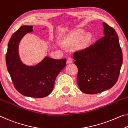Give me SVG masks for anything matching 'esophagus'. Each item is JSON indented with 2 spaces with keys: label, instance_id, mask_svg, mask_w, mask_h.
<instances>
[{
  "label": "esophagus",
  "instance_id": "1",
  "mask_svg": "<svg viewBox=\"0 0 128 128\" xmlns=\"http://www.w3.org/2000/svg\"><path fill=\"white\" fill-rule=\"evenodd\" d=\"M73 62V60L71 58H67V62L68 64H70Z\"/></svg>",
  "mask_w": 128,
  "mask_h": 128
}]
</instances>
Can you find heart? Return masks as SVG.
<instances>
[{
	"instance_id": "obj_1",
	"label": "heart",
	"mask_w": 128,
	"mask_h": 128,
	"mask_svg": "<svg viewBox=\"0 0 128 128\" xmlns=\"http://www.w3.org/2000/svg\"><path fill=\"white\" fill-rule=\"evenodd\" d=\"M83 34V32L82 31H78L75 34L74 36L72 38L73 41H78L80 39V38H82V36ZM91 38V35L90 34H87L84 36L82 39V44L83 46H86L88 43L89 42Z\"/></svg>"
}]
</instances>
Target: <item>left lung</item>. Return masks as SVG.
I'll list each match as a JSON object with an SVG mask.
<instances>
[{
    "instance_id": "obj_1",
    "label": "left lung",
    "mask_w": 128,
    "mask_h": 128,
    "mask_svg": "<svg viewBox=\"0 0 128 128\" xmlns=\"http://www.w3.org/2000/svg\"><path fill=\"white\" fill-rule=\"evenodd\" d=\"M102 25L104 36L73 56L78 68V86L86 94H96L114 86L122 66L118 35L106 23L102 22Z\"/></svg>"
}]
</instances>
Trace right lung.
I'll use <instances>...</instances> for the list:
<instances>
[{
    "label": "right lung",
    "instance_id": "right-lung-1",
    "mask_svg": "<svg viewBox=\"0 0 128 128\" xmlns=\"http://www.w3.org/2000/svg\"><path fill=\"white\" fill-rule=\"evenodd\" d=\"M33 26H22L10 38L6 55L8 71L18 92L25 96L42 98L53 90L57 76L66 65V58L56 60L46 56L34 66H28L20 60L19 44ZM43 28L42 30H44Z\"/></svg>",
    "mask_w": 128,
    "mask_h": 128
}]
</instances>
